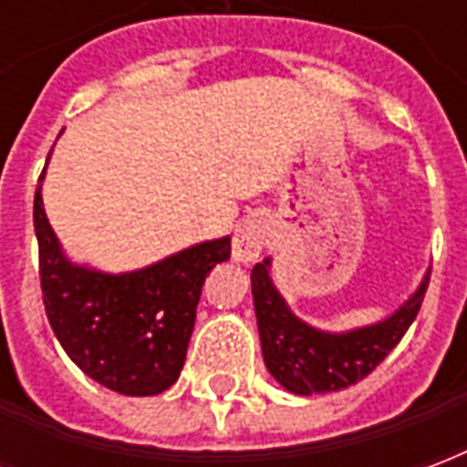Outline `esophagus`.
Segmentation results:
<instances>
[{"mask_svg": "<svg viewBox=\"0 0 467 467\" xmlns=\"http://www.w3.org/2000/svg\"><path fill=\"white\" fill-rule=\"evenodd\" d=\"M273 237V224L263 214L247 217L233 237V257L237 263H254L263 254L265 244Z\"/></svg>", "mask_w": 467, "mask_h": 467, "instance_id": "obj_1", "label": "esophagus"}]
</instances>
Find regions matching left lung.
Returning a JSON list of instances; mask_svg holds the SVG:
<instances>
[{
  "instance_id": "obj_1",
  "label": "left lung",
  "mask_w": 467,
  "mask_h": 467,
  "mask_svg": "<svg viewBox=\"0 0 467 467\" xmlns=\"http://www.w3.org/2000/svg\"><path fill=\"white\" fill-rule=\"evenodd\" d=\"M267 267L270 260L253 267L254 315L263 358L275 380L297 395L343 390L368 378L408 333L420 313L422 297L431 283L428 275L420 290L385 323L348 335H327L307 327L287 310L270 283Z\"/></svg>"
}]
</instances>
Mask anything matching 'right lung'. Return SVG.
<instances>
[{
  "label": "right lung",
  "instance_id": "add662e5",
  "mask_svg": "<svg viewBox=\"0 0 467 467\" xmlns=\"http://www.w3.org/2000/svg\"><path fill=\"white\" fill-rule=\"evenodd\" d=\"M35 233L47 320L67 355L122 395L167 390L184 365L204 277L230 257V237L194 244L137 273H92L59 253L39 187Z\"/></svg>",
  "mask_w": 467,
  "mask_h": 467
}]
</instances>
